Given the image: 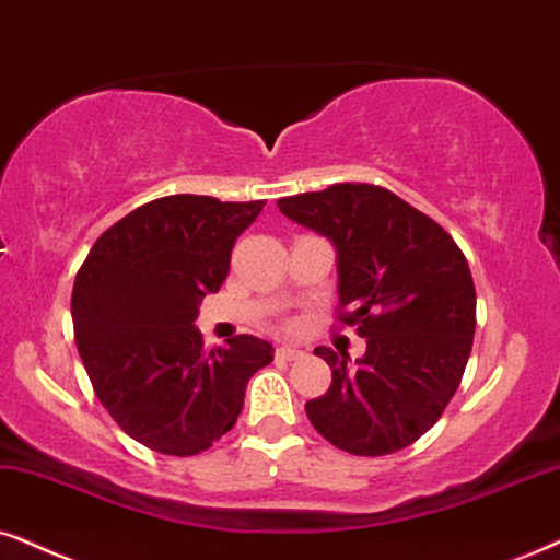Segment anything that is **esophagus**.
Returning a JSON list of instances; mask_svg holds the SVG:
<instances>
[{"label":"esophagus","mask_w":560,"mask_h":560,"mask_svg":"<svg viewBox=\"0 0 560 560\" xmlns=\"http://www.w3.org/2000/svg\"><path fill=\"white\" fill-rule=\"evenodd\" d=\"M276 357L279 359H284V362H294V359H302L304 357V351L302 349H296V346H279V349H276Z\"/></svg>","instance_id":"obj_1"}]
</instances>
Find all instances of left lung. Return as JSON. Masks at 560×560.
Returning <instances> with one entry per match:
<instances>
[{
    "label": "left lung",
    "mask_w": 560,
    "mask_h": 560,
    "mask_svg": "<svg viewBox=\"0 0 560 560\" xmlns=\"http://www.w3.org/2000/svg\"><path fill=\"white\" fill-rule=\"evenodd\" d=\"M281 214L320 232L338 250V323L366 338L346 366L317 346L332 372L307 419L332 447L362 457L406 450L442 419L468 366L476 287L442 224L393 190L336 183L279 201Z\"/></svg>",
    "instance_id": "obj_1"
}]
</instances>
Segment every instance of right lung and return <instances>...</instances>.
Wrapping results in <instances>:
<instances>
[{
    "mask_svg": "<svg viewBox=\"0 0 560 560\" xmlns=\"http://www.w3.org/2000/svg\"><path fill=\"white\" fill-rule=\"evenodd\" d=\"M260 211L264 201L154 198L105 230L77 271V351L97 400L144 447L175 457L209 450L235 427L247 380L271 364L264 338L207 351L194 325Z\"/></svg>",
    "mask_w": 560,
    "mask_h": 560,
    "instance_id": "right-lung-1",
    "label": "right lung"
}]
</instances>
